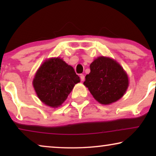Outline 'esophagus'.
Instances as JSON below:
<instances>
[{
	"label": "esophagus",
	"mask_w": 156,
	"mask_h": 156,
	"mask_svg": "<svg viewBox=\"0 0 156 156\" xmlns=\"http://www.w3.org/2000/svg\"><path fill=\"white\" fill-rule=\"evenodd\" d=\"M80 79H81V81L83 82V81L84 80V74H80Z\"/></svg>",
	"instance_id": "esophagus-1"
}]
</instances>
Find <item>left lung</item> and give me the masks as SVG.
I'll list each match as a JSON object with an SVG mask.
<instances>
[{
	"instance_id": "obj_1",
	"label": "left lung",
	"mask_w": 156,
	"mask_h": 156,
	"mask_svg": "<svg viewBox=\"0 0 156 156\" xmlns=\"http://www.w3.org/2000/svg\"><path fill=\"white\" fill-rule=\"evenodd\" d=\"M90 73L84 84L100 104L107 105L123 97L129 87V78L122 67L109 57H99L90 65Z\"/></svg>"
}]
</instances>
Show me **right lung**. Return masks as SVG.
<instances>
[{
    "label": "right lung",
    "mask_w": 156,
    "mask_h": 156,
    "mask_svg": "<svg viewBox=\"0 0 156 156\" xmlns=\"http://www.w3.org/2000/svg\"><path fill=\"white\" fill-rule=\"evenodd\" d=\"M80 82L74 68L59 57L42 63L36 72L33 84L42 103L52 108L61 106L74 85Z\"/></svg>",
    "instance_id": "obj_1"
}]
</instances>
